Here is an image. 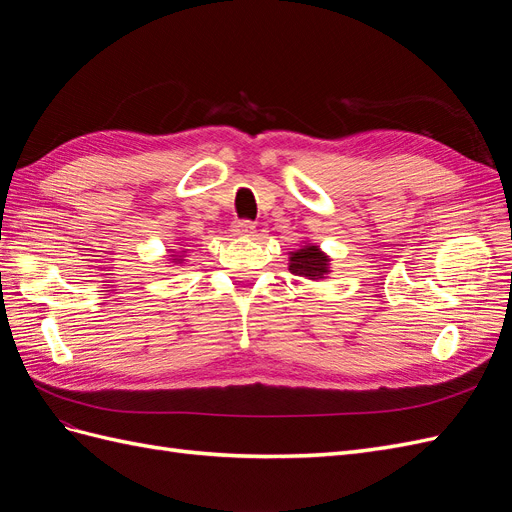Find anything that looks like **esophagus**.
<instances>
[{"label": "esophagus", "mask_w": 512, "mask_h": 512, "mask_svg": "<svg viewBox=\"0 0 512 512\" xmlns=\"http://www.w3.org/2000/svg\"><path fill=\"white\" fill-rule=\"evenodd\" d=\"M232 232H235L237 237H252L256 232V226L250 220H237L235 224H232Z\"/></svg>", "instance_id": "34e87169"}]
</instances>
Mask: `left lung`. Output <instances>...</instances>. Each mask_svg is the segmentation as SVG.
Returning a JSON list of instances; mask_svg holds the SVG:
<instances>
[{
    "instance_id": "obj_1",
    "label": "left lung",
    "mask_w": 512,
    "mask_h": 512,
    "mask_svg": "<svg viewBox=\"0 0 512 512\" xmlns=\"http://www.w3.org/2000/svg\"><path fill=\"white\" fill-rule=\"evenodd\" d=\"M329 271V258L320 252L318 245H305L303 250L290 254V273L320 280Z\"/></svg>"
}]
</instances>
